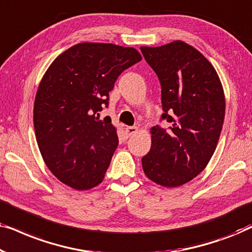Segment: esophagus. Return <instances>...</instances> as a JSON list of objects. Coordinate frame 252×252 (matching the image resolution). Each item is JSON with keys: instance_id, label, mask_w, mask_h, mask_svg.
Listing matches in <instances>:
<instances>
[{"instance_id": "34e87169", "label": "esophagus", "mask_w": 252, "mask_h": 252, "mask_svg": "<svg viewBox=\"0 0 252 252\" xmlns=\"http://www.w3.org/2000/svg\"><path fill=\"white\" fill-rule=\"evenodd\" d=\"M136 130H137V127H135V126L126 127V134H127V135H128V136L133 135V134H135Z\"/></svg>"}]
</instances>
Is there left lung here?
Returning <instances> with one entry per match:
<instances>
[{
	"instance_id": "1",
	"label": "left lung",
	"mask_w": 252,
	"mask_h": 252,
	"mask_svg": "<svg viewBox=\"0 0 252 252\" xmlns=\"http://www.w3.org/2000/svg\"><path fill=\"white\" fill-rule=\"evenodd\" d=\"M159 79L161 120L151 128V148L142 157L144 173L164 187H179L204 170L215 153L225 118V95L212 64L184 41L141 47Z\"/></svg>"
}]
</instances>
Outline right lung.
<instances>
[{
  "label": "right lung",
  "instance_id": "1",
  "mask_svg": "<svg viewBox=\"0 0 252 252\" xmlns=\"http://www.w3.org/2000/svg\"><path fill=\"white\" fill-rule=\"evenodd\" d=\"M142 60L134 48L84 42L55 60L34 101V129L44 163L77 190L101 184L118 146L111 119H99L109 92L126 68Z\"/></svg>",
  "mask_w": 252,
  "mask_h": 252
}]
</instances>
